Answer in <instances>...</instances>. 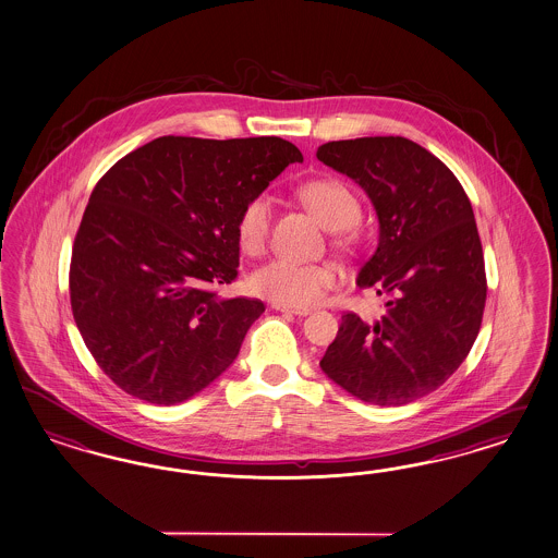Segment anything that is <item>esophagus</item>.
I'll use <instances>...</instances> for the list:
<instances>
[{
	"instance_id": "esophagus-1",
	"label": "esophagus",
	"mask_w": 558,
	"mask_h": 558,
	"mask_svg": "<svg viewBox=\"0 0 558 558\" xmlns=\"http://www.w3.org/2000/svg\"><path fill=\"white\" fill-rule=\"evenodd\" d=\"M274 311H280V313H288V315H296V317H306L311 311L308 308H294V306H284V304L274 303L271 304Z\"/></svg>"
}]
</instances>
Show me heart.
Returning <instances> with one entry per match:
<instances>
[{"label":"heart","mask_w":558,"mask_h":558,"mask_svg":"<svg viewBox=\"0 0 558 558\" xmlns=\"http://www.w3.org/2000/svg\"><path fill=\"white\" fill-rule=\"evenodd\" d=\"M299 198L322 220L333 229V245L341 252H352L357 245L360 201L354 190L338 178H315L299 186ZM271 225V196L262 192L243 204L236 217V243L241 252L259 255L266 250ZM252 290L271 303L306 308L322 303L325 294L339 284V271L327 262H292L271 259L252 274Z\"/></svg>","instance_id":"heart-1"}]
</instances>
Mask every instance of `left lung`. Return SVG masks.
Instances as JSON below:
<instances>
[{"instance_id": "left-lung-1", "label": "left lung", "mask_w": 558, "mask_h": 558, "mask_svg": "<svg viewBox=\"0 0 558 558\" xmlns=\"http://www.w3.org/2000/svg\"><path fill=\"white\" fill-rule=\"evenodd\" d=\"M317 159L374 204L378 247L357 287L390 299L378 322L341 317L322 371L360 401L405 405L441 387L478 336L487 276L473 206L457 175L405 136L331 141Z\"/></svg>"}]
</instances>
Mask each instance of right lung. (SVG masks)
Wrapping results in <instances>:
<instances>
[{"label":"right lung","instance_id":"add662e5","mask_svg":"<svg viewBox=\"0 0 558 558\" xmlns=\"http://www.w3.org/2000/svg\"><path fill=\"white\" fill-rule=\"evenodd\" d=\"M301 151L280 136H159L101 175L77 229L69 294L108 378L175 405L227 371L266 311L220 299L239 268L236 217Z\"/></svg>","mask_w":558,"mask_h":558}]
</instances>
